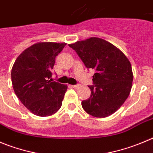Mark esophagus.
I'll use <instances>...</instances> for the list:
<instances>
[{
  "label": "esophagus",
  "mask_w": 153,
  "mask_h": 153,
  "mask_svg": "<svg viewBox=\"0 0 153 153\" xmlns=\"http://www.w3.org/2000/svg\"><path fill=\"white\" fill-rule=\"evenodd\" d=\"M71 86V88H77L79 87V85H70Z\"/></svg>",
  "instance_id": "obj_1"
}]
</instances>
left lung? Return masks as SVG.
<instances>
[{
  "instance_id": "obj_1",
  "label": "left lung",
  "mask_w": 153,
  "mask_h": 153,
  "mask_svg": "<svg viewBox=\"0 0 153 153\" xmlns=\"http://www.w3.org/2000/svg\"><path fill=\"white\" fill-rule=\"evenodd\" d=\"M88 68L95 70L91 97L81 102L85 112L105 118L116 112L129 96L133 72L126 56L103 39L91 38L68 44Z\"/></svg>"
}]
</instances>
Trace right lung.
<instances>
[{
    "label": "right lung",
    "mask_w": 153,
    "mask_h": 153,
    "mask_svg": "<svg viewBox=\"0 0 153 153\" xmlns=\"http://www.w3.org/2000/svg\"><path fill=\"white\" fill-rule=\"evenodd\" d=\"M65 43L41 42L17 57L11 71L14 92L27 109L38 116H49L60 109L67 85L53 81L52 69Z\"/></svg>",
    "instance_id": "obj_1"
}]
</instances>
